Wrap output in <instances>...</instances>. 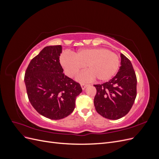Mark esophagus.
<instances>
[{
    "mask_svg": "<svg viewBox=\"0 0 159 159\" xmlns=\"http://www.w3.org/2000/svg\"><path fill=\"white\" fill-rule=\"evenodd\" d=\"M88 85V84H81V88H82L83 90L85 89V88L87 87Z\"/></svg>",
    "mask_w": 159,
    "mask_h": 159,
    "instance_id": "34e87169",
    "label": "esophagus"
}]
</instances>
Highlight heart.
Masks as SVG:
<instances>
[{
    "label": "heart",
    "mask_w": 159,
    "mask_h": 159,
    "mask_svg": "<svg viewBox=\"0 0 159 159\" xmlns=\"http://www.w3.org/2000/svg\"><path fill=\"white\" fill-rule=\"evenodd\" d=\"M60 63L70 77H74L86 66L88 70L81 72L78 76V80L85 81L96 78L98 81H104L116 74L119 58L115 53L105 48H93L79 50L74 56L62 54Z\"/></svg>",
    "instance_id": "b5f03b06"
}]
</instances>
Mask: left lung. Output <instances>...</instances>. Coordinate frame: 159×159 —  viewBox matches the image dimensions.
<instances>
[{"mask_svg":"<svg viewBox=\"0 0 159 159\" xmlns=\"http://www.w3.org/2000/svg\"><path fill=\"white\" fill-rule=\"evenodd\" d=\"M137 77L131 61L121 54V66L115 77L103 84L94 85L97 93L94 98L96 111L112 120L126 115L137 96Z\"/></svg>","mask_w":159,"mask_h":159,"instance_id":"1","label":"left lung"}]
</instances>
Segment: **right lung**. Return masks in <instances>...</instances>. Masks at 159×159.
<instances>
[{"label": "right lung", "mask_w": 159, "mask_h": 159, "mask_svg": "<svg viewBox=\"0 0 159 159\" xmlns=\"http://www.w3.org/2000/svg\"><path fill=\"white\" fill-rule=\"evenodd\" d=\"M60 45L46 46L30 61L25 76L28 99L38 113L58 120L70 115L75 98L82 91L80 84L65 75L60 63Z\"/></svg>", "instance_id": "obj_1"}]
</instances>
